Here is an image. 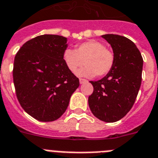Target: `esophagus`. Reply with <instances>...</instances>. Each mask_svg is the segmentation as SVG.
<instances>
[{
    "instance_id": "1",
    "label": "esophagus",
    "mask_w": 158,
    "mask_h": 158,
    "mask_svg": "<svg viewBox=\"0 0 158 158\" xmlns=\"http://www.w3.org/2000/svg\"><path fill=\"white\" fill-rule=\"evenodd\" d=\"M86 82H87V80H86V79H79V83H80L81 84H82V83H86Z\"/></svg>"
}]
</instances>
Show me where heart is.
Returning <instances> with one entry per match:
<instances>
[{"instance_id": "1", "label": "heart", "mask_w": 158, "mask_h": 158, "mask_svg": "<svg viewBox=\"0 0 158 158\" xmlns=\"http://www.w3.org/2000/svg\"><path fill=\"white\" fill-rule=\"evenodd\" d=\"M64 60L68 69L76 73L84 64L87 67L79 72L86 77L104 76L111 71L114 65L115 56L111 49L97 40H89L77 45L75 50L64 51Z\"/></svg>"}]
</instances>
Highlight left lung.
Returning <instances> with one entry per match:
<instances>
[{
    "mask_svg": "<svg viewBox=\"0 0 158 158\" xmlns=\"http://www.w3.org/2000/svg\"><path fill=\"white\" fill-rule=\"evenodd\" d=\"M111 45L115 62L107 75L90 81L94 90L89 96L90 110L97 118L114 123L132 108L142 83L143 59L134 42L123 35H102Z\"/></svg>",
    "mask_w": 158,
    "mask_h": 158,
    "instance_id": "8db88e82",
    "label": "left lung"
}]
</instances>
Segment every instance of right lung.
I'll use <instances>...</instances> for the list:
<instances>
[{"instance_id":"obj_1","label":"right lung","mask_w":158,"mask_h":158,"mask_svg":"<svg viewBox=\"0 0 158 158\" xmlns=\"http://www.w3.org/2000/svg\"><path fill=\"white\" fill-rule=\"evenodd\" d=\"M67 38L38 35L17 52L13 64V83L24 111L40 122H52L66 111L79 80L66 65Z\"/></svg>"}]
</instances>
